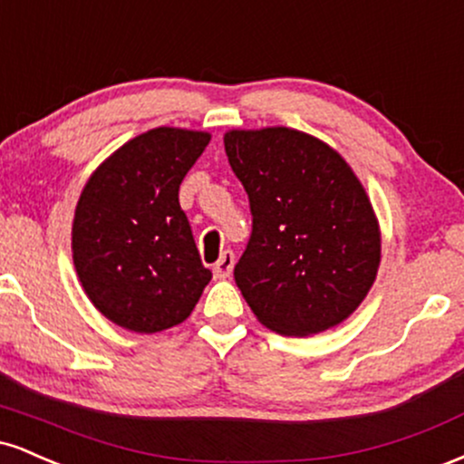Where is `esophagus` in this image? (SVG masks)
<instances>
[{
	"label": "esophagus",
	"instance_id": "34e87169",
	"mask_svg": "<svg viewBox=\"0 0 464 464\" xmlns=\"http://www.w3.org/2000/svg\"><path fill=\"white\" fill-rule=\"evenodd\" d=\"M233 266H236V255H233V250H222L220 259L214 264V275L218 279H227V276H231L233 273Z\"/></svg>",
	"mask_w": 464,
	"mask_h": 464
}]
</instances>
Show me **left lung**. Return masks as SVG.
I'll return each instance as SVG.
<instances>
[{
    "mask_svg": "<svg viewBox=\"0 0 464 464\" xmlns=\"http://www.w3.org/2000/svg\"><path fill=\"white\" fill-rule=\"evenodd\" d=\"M225 150L253 216L233 270L250 310L284 335L343 323L380 266L375 214L347 161L284 126L227 132Z\"/></svg>",
    "mask_w": 464,
    "mask_h": 464,
    "instance_id": "1",
    "label": "left lung"
}]
</instances>
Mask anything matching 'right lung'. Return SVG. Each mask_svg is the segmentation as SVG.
Returning a JSON list of instances; mask_svg holds the SVG:
<instances>
[{
  "label": "right lung",
  "instance_id": "right-lung-1",
  "mask_svg": "<svg viewBox=\"0 0 464 464\" xmlns=\"http://www.w3.org/2000/svg\"><path fill=\"white\" fill-rule=\"evenodd\" d=\"M209 140L165 126L143 132L111 154L80 194L73 264L93 305L120 327L154 334L183 323L211 281L179 202Z\"/></svg>",
  "mask_w": 464,
  "mask_h": 464
}]
</instances>
